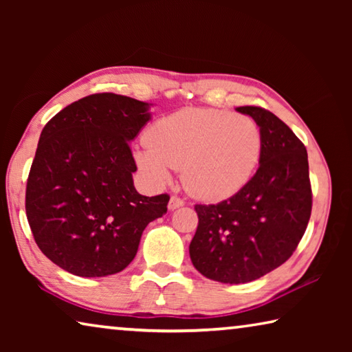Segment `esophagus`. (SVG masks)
Listing matches in <instances>:
<instances>
[{"instance_id": "obj_1", "label": "esophagus", "mask_w": 352, "mask_h": 352, "mask_svg": "<svg viewBox=\"0 0 352 352\" xmlns=\"http://www.w3.org/2000/svg\"><path fill=\"white\" fill-rule=\"evenodd\" d=\"M183 205H184V200L182 197H178V195H172L169 200V210H177V208H180Z\"/></svg>"}]
</instances>
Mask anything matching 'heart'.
Returning a JSON list of instances; mask_svg holds the SVG:
<instances>
[{"label":"heart","instance_id":"obj_1","mask_svg":"<svg viewBox=\"0 0 352 352\" xmlns=\"http://www.w3.org/2000/svg\"><path fill=\"white\" fill-rule=\"evenodd\" d=\"M147 146L136 160L155 182L166 183L170 169H177L195 197L222 200L253 177L262 155V132L247 115L183 109L148 129Z\"/></svg>","mask_w":352,"mask_h":352}]
</instances>
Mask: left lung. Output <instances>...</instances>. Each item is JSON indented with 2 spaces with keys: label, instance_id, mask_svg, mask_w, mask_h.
Segmentation results:
<instances>
[{
  "label": "left lung",
  "instance_id": "8db88e82",
  "mask_svg": "<svg viewBox=\"0 0 352 352\" xmlns=\"http://www.w3.org/2000/svg\"><path fill=\"white\" fill-rule=\"evenodd\" d=\"M262 132L256 174L239 192L216 205L197 204L189 254L201 275L245 284L287 261L307 228L312 188L306 147L289 126L262 107L245 105Z\"/></svg>",
  "mask_w": 352,
  "mask_h": 352
}]
</instances>
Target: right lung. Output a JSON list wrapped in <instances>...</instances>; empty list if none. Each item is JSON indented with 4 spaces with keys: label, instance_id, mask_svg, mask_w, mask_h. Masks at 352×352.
Instances as JSON below:
<instances>
[{
    "label": "right lung",
    "instance_id": "add662e5",
    "mask_svg": "<svg viewBox=\"0 0 352 352\" xmlns=\"http://www.w3.org/2000/svg\"><path fill=\"white\" fill-rule=\"evenodd\" d=\"M147 104L115 93L76 100L41 130L26 184V217L47 259L76 276L126 269L142 231L168 211V194L136 192L130 141Z\"/></svg>",
    "mask_w": 352,
    "mask_h": 352
}]
</instances>
